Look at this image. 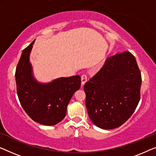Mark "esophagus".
<instances>
[{
    "mask_svg": "<svg viewBox=\"0 0 156 156\" xmlns=\"http://www.w3.org/2000/svg\"><path fill=\"white\" fill-rule=\"evenodd\" d=\"M87 75L86 74H82L81 75V81H82V85H84L85 83L87 81Z\"/></svg>",
    "mask_w": 156,
    "mask_h": 156,
    "instance_id": "esophagus-1",
    "label": "esophagus"
}]
</instances>
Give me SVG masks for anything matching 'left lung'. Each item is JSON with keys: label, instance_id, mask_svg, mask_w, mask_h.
Masks as SVG:
<instances>
[{"label": "left lung", "instance_id": "obj_1", "mask_svg": "<svg viewBox=\"0 0 156 156\" xmlns=\"http://www.w3.org/2000/svg\"><path fill=\"white\" fill-rule=\"evenodd\" d=\"M141 75L129 51L107 58L84 85L90 119L104 129L117 128L135 111L141 98Z\"/></svg>", "mask_w": 156, "mask_h": 156}]
</instances>
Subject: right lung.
Returning a JSON list of instances; mask_svg holds the SVG:
<instances>
[{
	"mask_svg": "<svg viewBox=\"0 0 156 156\" xmlns=\"http://www.w3.org/2000/svg\"><path fill=\"white\" fill-rule=\"evenodd\" d=\"M34 40L23 49L15 71L17 93L24 110L32 120L52 126L65 117L70 100L80 87L79 76L61 78L47 84L34 80L29 62Z\"/></svg>",
	"mask_w": 156,
	"mask_h": 156,
	"instance_id": "obj_1",
	"label": "right lung"
}]
</instances>
